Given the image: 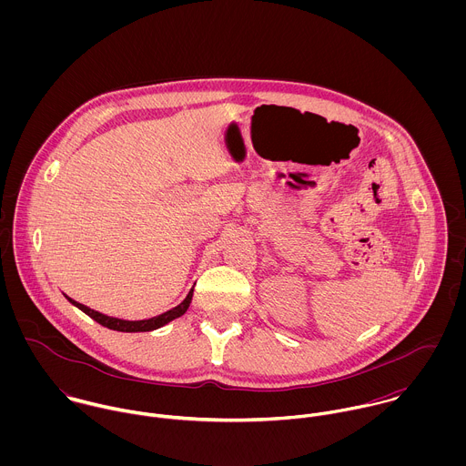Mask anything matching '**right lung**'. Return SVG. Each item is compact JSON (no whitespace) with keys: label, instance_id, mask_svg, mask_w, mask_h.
<instances>
[{"label":"right lung","instance_id":"obj_1","mask_svg":"<svg viewBox=\"0 0 466 466\" xmlns=\"http://www.w3.org/2000/svg\"><path fill=\"white\" fill-rule=\"evenodd\" d=\"M192 296H194V289H190V292H188V296L183 299V303H179V305L174 307L172 310L163 312V314H159V316H156V318H150V319H141V321H127V319L111 318V316L100 314V312H96V310H93V309H89V307H86V305H82V303H76L75 299H71V298H67V296L66 298L71 305H75L76 309H80L84 314H87L91 319H95V321L100 323L102 327H106V329H109V330H116V332L131 333L150 332V330L161 329V327H165L167 323H170V321L181 318V316L188 310V307H190V303H192Z\"/></svg>","mask_w":466,"mask_h":466}]
</instances>
